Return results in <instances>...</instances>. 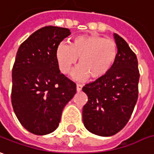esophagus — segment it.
<instances>
[{
	"label": "esophagus",
	"mask_w": 154,
	"mask_h": 154,
	"mask_svg": "<svg viewBox=\"0 0 154 154\" xmlns=\"http://www.w3.org/2000/svg\"><path fill=\"white\" fill-rule=\"evenodd\" d=\"M82 85H81V84H77V92H80V91H82Z\"/></svg>",
	"instance_id": "34e87169"
}]
</instances>
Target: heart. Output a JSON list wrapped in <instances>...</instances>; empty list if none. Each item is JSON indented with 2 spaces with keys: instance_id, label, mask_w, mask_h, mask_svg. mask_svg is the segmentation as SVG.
<instances>
[{
  "instance_id": "b5f03b06",
  "label": "heart",
  "mask_w": 154,
  "mask_h": 154,
  "mask_svg": "<svg viewBox=\"0 0 154 154\" xmlns=\"http://www.w3.org/2000/svg\"><path fill=\"white\" fill-rule=\"evenodd\" d=\"M118 55V46L113 39L98 35H80L70 45L60 44L56 50V60L60 72L67 75L78 59L75 77L97 80L104 77L112 69Z\"/></svg>"
}]
</instances>
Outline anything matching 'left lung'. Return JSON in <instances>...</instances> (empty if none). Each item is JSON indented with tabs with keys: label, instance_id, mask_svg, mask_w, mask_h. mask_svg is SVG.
I'll list each match as a JSON object with an SVG mask.
<instances>
[{
	"label": "left lung",
	"instance_id": "8db88e82",
	"mask_svg": "<svg viewBox=\"0 0 154 154\" xmlns=\"http://www.w3.org/2000/svg\"><path fill=\"white\" fill-rule=\"evenodd\" d=\"M118 55L104 77L86 84L88 102L82 120L90 132L102 137L118 133L129 121L138 99L140 73L137 55L124 38L115 33Z\"/></svg>",
	"mask_w": 154,
	"mask_h": 154
}]
</instances>
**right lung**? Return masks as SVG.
<instances>
[{"mask_svg":"<svg viewBox=\"0 0 154 154\" xmlns=\"http://www.w3.org/2000/svg\"><path fill=\"white\" fill-rule=\"evenodd\" d=\"M71 34L68 29L45 26L23 41L12 67L11 104L18 121L35 135L59 125L66 104L77 92L76 83L60 72L56 50Z\"/></svg>","mask_w":154,"mask_h":154,"instance_id":"right-lung-1","label":"right lung"}]
</instances>
